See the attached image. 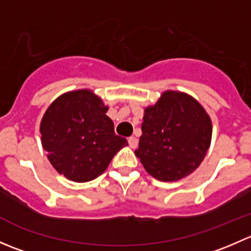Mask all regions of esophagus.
I'll return each mask as SVG.
<instances>
[{
	"instance_id": "obj_1",
	"label": "esophagus",
	"mask_w": 251,
	"mask_h": 251,
	"mask_svg": "<svg viewBox=\"0 0 251 251\" xmlns=\"http://www.w3.org/2000/svg\"><path fill=\"white\" fill-rule=\"evenodd\" d=\"M128 146L131 147V148L132 149H135V148H137V146H138V140L136 137H130L128 138Z\"/></svg>"
}]
</instances>
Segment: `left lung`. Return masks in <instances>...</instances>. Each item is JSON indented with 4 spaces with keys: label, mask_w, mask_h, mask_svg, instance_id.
Returning a JSON list of instances; mask_svg holds the SVG:
<instances>
[{
    "label": "left lung",
    "mask_w": 251,
    "mask_h": 251,
    "mask_svg": "<svg viewBox=\"0 0 251 251\" xmlns=\"http://www.w3.org/2000/svg\"><path fill=\"white\" fill-rule=\"evenodd\" d=\"M211 136V119L203 105L188 93L168 90L144 108L135 154L154 178L175 182L201 165Z\"/></svg>",
    "instance_id": "left-lung-1"
}]
</instances>
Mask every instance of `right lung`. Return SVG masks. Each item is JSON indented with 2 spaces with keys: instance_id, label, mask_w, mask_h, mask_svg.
Wrapping results in <instances>:
<instances>
[{
  "instance_id": "obj_1",
  "label": "right lung",
  "mask_w": 251,
  "mask_h": 251,
  "mask_svg": "<svg viewBox=\"0 0 251 251\" xmlns=\"http://www.w3.org/2000/svg\"><path fill=\"white\" fill-rule=\"evenodd\" d=\"M109 109L93 91L82 88L55 98L40 124L41 143L58 174L74 182L97 178L127 146L116 136Z\"/></svg>"
}]
</instances>
